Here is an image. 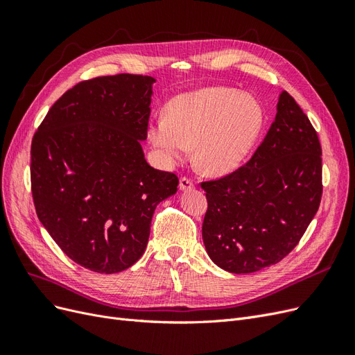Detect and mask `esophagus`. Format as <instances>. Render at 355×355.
<instances>
[{
    "label": "esophagus",
    "mask_w": 355,
    "mask_h": 355,
    "mask_svg": "<svg viewBox=\"0 0 355 355\" xmlns=\"http://www.w3.org/2000/svg\"><path fill=\"white\" fill-rule=\"evenodd\" d=\"M194 180H192L191 178H187V176H182L180 180H179V188L182 191H188L191 188H194Z\"/></svg>",
    "instance_id": "esophagus-1"
}]
</instances>
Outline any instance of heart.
I'll list each match as a JSON object with an SVG mask.
<instances>
[{"instance_id":"heart-1","label":"heart","mask_w":355,"mask_h":355,"mask_svg":"<svg viewBox=\"0 0 355 355\" xmlns=\"http://www.w3.org/2000/svg\"><path fill=\"white\" fill-rule=\"evenodd\" d=\"M262 127L259 103L227 87H207L180 94L170 102L168 115L149 125V141L166 166L184 159L196 145V164L210 175L237 168Z\"/></svg>"}]
</instances>
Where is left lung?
Here are the masks:
<instances>
[{
  "label": "left lung",
  "instance_id": "obj_1",
  "mask_svg": "<svg viewBox=\"0 0 355 355\" xmlns=\"http://www.w3.org/2000/svg\"><path fill=\"white\" fill-rule=\"evenodd\" d=\"M201 188L202 241L222 270L256 272L295 249L320 207L323 182L318 135L292 96L280 94L275 120L252 158Z\"/></svg>",
  "mask_w": 355,
  "mask_h": 355
}]
</instances>
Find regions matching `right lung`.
<instances>
[{
	"label": "right lung",
	"instance_id": "add662e5",
	"mask_svg": "<svg viewBox=\"0 0 355 355\" xmlns=\"http://www.w3.org/2000/svg\"><path fill=\"white\" fill-rule=\"evenodd\" d=\"M153 77L84 80L51 106L31 144L40 222L69 259L114 274L144 254L157 204L179 179L146 163Z\"/></svg>",
	"mask_w": 355,
	"mask_h": 355
}]
</instances>
